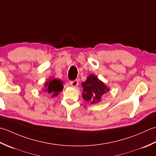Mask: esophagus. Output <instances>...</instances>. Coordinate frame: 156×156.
<instances>
[{
	"mask_svg": "<svg viewBox=\"0 0 156 156\" xmlns=\"http://www.w3.org/2000/svg\"><path fill=\"white\" fill-rule=\"evenodd\" d=\"M70 84L71 85L72 87H77L78 84H79V82H78V80L77 79H75V80H73V81H70Z\"/></svg>",
	"mask_w": 156,
	"mask_h": 156,
	"instance_id": "34e87169",
	"label": "esophagus"
}]
</instances>
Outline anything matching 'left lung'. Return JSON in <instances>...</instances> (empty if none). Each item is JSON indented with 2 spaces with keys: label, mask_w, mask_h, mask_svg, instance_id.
Returning <instances> with one entry per match:
<instances>
[{
  "label": "left lung",
  "mask_w": 156,
  "mask_h": 156,
  "mask_svg": "<svg viewBox=\"0 0 156 156\" xmlns=\"http://www.w3.org/2000/svg\"><path fill=\"white\" fill-rule=\"evenodd\" d=\"M81 85L83 90V98L85 101H90L92 104L100 101L103 95L109 91V89L104 83L94 75L89 76L87 80L82 83Z\"/></svg>",
  "instance_id": "obj_1"
}]
</instances>
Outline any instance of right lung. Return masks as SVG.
<instances>
[{"mask_svg":"<svg viewBox=\"0 0 156 156\" xmlns=\"http://www.w3.org/2000/svg\"><path fill=\"white\" fill-rule=\"evenodd\" d=\"M44 86H45V89L44 90V91L50 94L52 97L58 96L59 92L61 91L63 89L62 82L60 79H50L46 83Z\"/></svg>","mask_w":156,"mask_h":156,"instance_id":"1","label":"right lung"}]
</instances>
